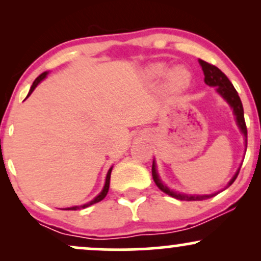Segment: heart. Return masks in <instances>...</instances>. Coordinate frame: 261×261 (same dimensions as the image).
<instances>
[{
  "label": "heart",
  "mask_w": 261,
  "mask_h": 261,
  "mask_svg": "<svg viewBox=\"0 0 261 261\" xmlns=\"http://www.w3.org/2000/svg\"><path fill=\"white\" fill-rule=\"evenodd\" d=\"M167 65L164 62H158V64H153L148 67V73L153 77H161L166 73ZM191 74L187 68L184 67H176L174 70L170 71L168 76V83L175 91H182L190 85Z\"/></svg>",
  "instance_id": "obj_1"
}]
</instances>
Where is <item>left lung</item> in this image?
I'll return each instance as SVG.
<instances>
[{"instance_id":"8db88e82","label":"left lung","mask_w":261,"mask_h":261,"mask_svg":"<svg viewBox=\"0 0 261 261\" xmlns=\"http://www.w3.org/2000/svg\"><path fill=\"white\" fill-rule=\"evenodd\" d=\"M199 64L201 66L203 71V76H205V83L210 87H216V92L221 97L223 98L227 103L229 104V107L233 109V114L236 116V122L238 125L241 133L244 135L245 139V147H247V126H245V120H244V110L243 106H242L241 98H239L238 93H237L236 88L233 87L230 81L227 79V76L224 74L220 68H217L216 66L208 64V62L203 61V60H199ZM239 170H241V167H239L238 170L236 172V174L233 175V178L230 179L228 184H227V188L229 185L233 184V181L236 180V178L238 176ZM152 176H153V180L158 188L161 189L163 193H166L167 195L174 197V199L178 200H184V201H201V200L210 199V197L216 196L220 191L214 194H185L180 193V191L172 190L164 184L163 181L161 180L160 175H158L157 167H155V161L153 160V164H152Z\"/></svg>"}]
</instances>
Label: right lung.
I'll return each mask as SVG.
<instances>
[{
  "instance_id": "add662e5",
  "label": "right lung",
  "mask_w": 261,
  "mask_h": 261,
  "mask_svg": "<svg viewBox=\"0 0 261 261\" xmlns=\"http://www.w3.org/2000/svg\"><path fill=\"white\" fill-rule=\"evenodd\" d=\"M47 73H49V72H43V73L40 74V76H39V77H37V79H35V81H34V82H33V85H32V87H31V91H29L28 95H27V98H28L29 95H31L32 93H33V91H34V89L37 88V86L39 85V83H40L41 81H43V80L45 79V77L47 76ZM112 170H113V167H112V168H110L109 170H108V173H107V178H106V184H104L103 190H101L100 193L98 194V195L95 196L94 199L92 200V201L87 202V203H85V205H81V206H72V207H67V208H65V210H81V208H86V207H88V206L93 205V203H97V202L101 201V200H103L104 197L107 196L108 190H109V185H110V174H112Z\"/></svg>"
}]
</instances>
